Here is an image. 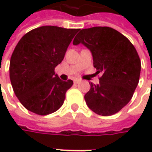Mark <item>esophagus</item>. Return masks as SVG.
Here are the masks:
<instances>
[{"label":"esophagus","mask_w":152,"mask_h":152,"mask_svg":"<svg viewBox=\"0 0 152 152\" xmlns=\"http://www.w3.org/2000/svg\"><path fill=\"white\" fill-rule=\"evenodd\" d=\"M79 82H80L79 79H75V80H74V83H75V84H79Z\"/></svg>","instance_id":"esophagus-1"}]
</instances>
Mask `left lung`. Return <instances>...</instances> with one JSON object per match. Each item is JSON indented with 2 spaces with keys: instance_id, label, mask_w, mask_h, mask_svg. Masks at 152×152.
Segmentation results:
<instances>
[{
  "instance_id": "obj_1",
  "label": "left lung",
  "mask_w": 152,
  "mask_h": 152,
  "mask_svg": "<svg viewBox=\"0 0 152 152\" xmlns=\"http://www.w3.org/2000/svg\"><path fill=\"white\" fill-rule=\"evenodd\" d=\"M73 44H83L91 51L98 85L91 83L85 96L87 106L102 116L117 113L129 102L140 74L137 50L124 34L109 27L81 29Z\"/></svg>"
}]
</instances>
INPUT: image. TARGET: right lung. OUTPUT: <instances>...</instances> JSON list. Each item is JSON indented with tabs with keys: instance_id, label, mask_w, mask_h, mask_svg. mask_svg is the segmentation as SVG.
<instances>
[{
	"instance_id": "add662e5",
	"label": "right lung",
	"mask_w": 152,
	"mask_h": 152,
	"mask_svg": "<svg viewBox=\"0 0 152 152\" xmlns=\"http://www.w3.org/2000/svg\"><path fill=\"white\" fill-rule=\"evenodd\" d=\"M79 30L39 27L18 41L10 60V80L16 96L27 110L44 116L62 106L73 82L61 80L55 67L63 60Z\"/></svg>"
}]
</instances>
